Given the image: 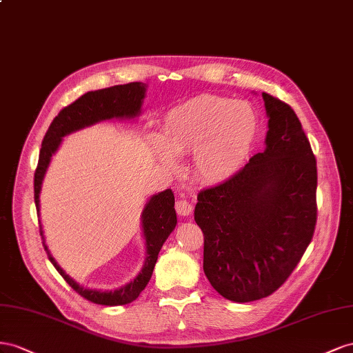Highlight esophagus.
Here are the masks:
<instances>
[{"label":"esophagus","instance_id":"obj_1","mask_svg":"<svg viewBox=\"0 0 353 353\" xmlns=\"http://www.w3.org/2000/svg\"><path fill=\"white\" fill-rule=\"evenodd\" d=\"M192 203L190 201H188L186 198H179L176 201V211L180 214V216H189L190 213H192Z\"/></svg>","mask_w":353,"mask_h":353}]
</instances>
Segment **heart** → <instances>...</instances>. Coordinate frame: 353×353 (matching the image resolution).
Returning <instances> with one entry per match:
<instances>
[{
    "mask_svg": "<svg viewBox=\"0 0 353 353\" xmlns=\"http://www.w3.org/2000/svg\"><path fill=\"white\" fill-rule=\"evenodd\" d=\"M257 128L259 119L250 103L204 94L171 108L163 118L159 137H150V146L167 163H174V155L195 150L198 173L220 180L243 164Z\"/></svg>",
    "mask_w": 353,
    "mask_h": 353,
    "instance_id": "b5f03b06",
    "label": "heart"
}]
</instances>
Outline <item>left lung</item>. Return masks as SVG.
Masks as SVG:
<instances>
[{"label": "left lung", "instance_id": "obj_1", "mask_svg": "<svg viewBox=\"0 0 353 353\" xmlns=\"http://www.w3.org/2000/svg\"><path fill=\"white\" fill-rule=\"evenodd\" d=\"M266 148L234 176L198 194L204 272L220 296L247 303L283 285L316 225V159L291 106L261 94Z\"/></svg>", "mask_w": 353, "mask_h": 353}]
</instances>
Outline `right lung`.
<instances>
[{"label":"right lung","instance_id":"1","mask_svg":"<svg viewBox=\"0 0 353 353\" xmlns=\"http://www.w3.org/2000/svg\"><path fill=\"white\" fill-rule=\"evenodd\" d=\"M146 93V84L143 83H128L123 85H114L96 92H88L77 99L74 103L63 108L59 115L50 124L47 133L43 139L41 150H39L38 165L34 177V198L37 205V213L39 216V192H41V183L47 167L52 161V155L62 143V137L81 130L84 127L93 125L96 123L112 118H136L140 114L143 99ZM177 223V216L174 210V195L171 189H165L164 192L154 195L148 201L142 213V228L143 236L146 241V260L140 270V274L128 283L114 291H100L84 288L75 281L66 275L63 269L57 265V261L50 254V250L46 244L43 235V228L39 226V234L43 238V247L66 283L72 287L77 293L96 305L118 306L132 303L139 297L145 287L148 285L150 276L158 260V253L161 247L165 243L168 235L173 232Z\"/></svg>","mask_w":353,"mask_h":353}]
</instances>
